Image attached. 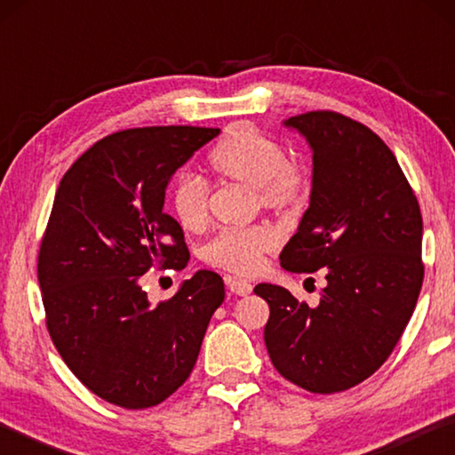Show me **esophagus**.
Instances as JSON below:
<instances>
[{"instance_id": "1", "label": "esophagus", "mask_w": 455, "mask_h": 455, "mask_svg": "<svg viewBox=\"0 0 455 455\" xmlns=\"http://www.w3.org/2000/svg\"><path fill=\"white\" fill-rule=\"evenodd\" d=\"M227 287L230 292H233V295H238V297H246L252 291L251 283L235 279V276H227Z\"/></svg>"}]
</instances>
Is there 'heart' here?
I'll use <instances>...</instances> for the list:
<instances>
[{"instance_id": "b5f03b06", "label": "heart", "mask_w": 455, "mask_h": 455, "mask_svg": "<svg viewBox=\"0 0 455 455\" xmlns=\"http://www.w3.org/2000/svg\"><path fill=\"white\" fill-rule=\"evenodd\" d=\"M209 164L219 179L252 188L257 203L268 211H295L311 190L307 168L289 160L275 138L252 128L230 130L214 146ZM171 209L187 233L204 230L211 220L209 184L195 174H180L171 188ZM276 241L275 228L268 225L225 228L203 246V259L222 271L255 275Z\"/></svg>"}]
</instances>
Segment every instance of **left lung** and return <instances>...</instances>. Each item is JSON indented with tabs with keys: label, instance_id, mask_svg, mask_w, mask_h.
<instances>
[{
	"label": "left lung",
	"instance_id": "obj_1",
	"mask_svg": "<svg viewBox=\"0 0 455 455\" xmlns=\"http://www.w3.org/2000/svg\"><path fill=\"white\" fill-rule=\"evenodd\" d=\"M313 148L311 204L281 252L291 273H325L317 307L271 283L265 343L284 379L337 394L379 369L423 283L419 203L394 152L371 128L333 110L291 116Z\"/></svg>",
	"mask_w": 455,
	"mask_h": 455
}]
</instances>
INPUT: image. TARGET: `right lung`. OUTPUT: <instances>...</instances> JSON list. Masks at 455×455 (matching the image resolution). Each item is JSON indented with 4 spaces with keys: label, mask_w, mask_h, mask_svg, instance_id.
Wrapping results in <instances>:
<instances>
[{
    "label": "right lung",
    "mask_w": 455,
    "mask_h": 455,
    "mask_svg": "<svg viewBox=\"0 0 455 455\" xmlns=\"http://www.w3.org/2000/svg\"><path fill=\"white\" fill-rule=\"evenodd\" d=\"M219 128L144 126L108 134L61 179L37 255L45 325L86 387L124 410L163 403L188 379L225 283L198 271L152 307L150 268L182 271L188 246L164 212L171 176Z\"/></svg>",
    "instance_id": "add662e5"
}]
</instances>
